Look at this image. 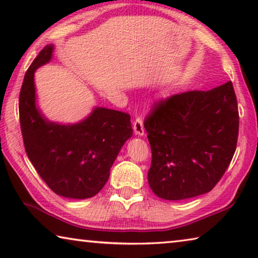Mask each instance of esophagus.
<instances>
[{
    "label": "esophagus",
    "instance_id": "esophagus-1",
    "mask_svg": "<svg viewBox=\"0 0 258 258\" xmlns=\"http://www.w3.org/2000/svg\"><path fill=\"white\" fill-rule=\"evenodd\" d=\"M133 130H134L135 134L139 135V137H142V135H145V126H143V120L140 118V117H138V118L134 120Z\"/></svg>",
    "mask_w": 258,
    "mask_h": 258
}]
</instances>
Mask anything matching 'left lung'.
Instances as JSON below:
<instances>
[{
    "label": "left lung",
    "instance_id": "left-lung-1",
    "mask_svg": "<svg viewBox=\"0 0 258 258\" xmlns=\"http://www.w3.org/2000/svg\"><path fill=\"white\" fill-rule=\"evenodd\" d=\"M145 128L152 154L148 182L154 194L166 200L207 194L223 176L237 147L239 112L232 83L161 100Z\"/></svg>",
    "mask_w": 258,
    "mask_h": 258
}]
</instances>
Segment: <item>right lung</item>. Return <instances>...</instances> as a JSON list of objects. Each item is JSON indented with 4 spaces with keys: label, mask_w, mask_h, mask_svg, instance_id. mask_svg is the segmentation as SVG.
<instances>
[{
    "label": "right lung",
    "mask_w": 258,
    "mask_h": 258,
    "mask_svg": "<svg viewBox=\"0 0 258 258\" xmlns=\"http://www.w3.org/2000/svg\"><path fill=\"white\" fill-rule=\"evenodd\" d=\"M54 46L46 45L26 73L19 95L25 150L42 180L54 194L86 199L106 184L121 147L133 135L128 113L95 107L76 124L46 118L36 106L34 74L50 62Z\"/></svg>",
    "instance_id": "1"
}]
</instances>
